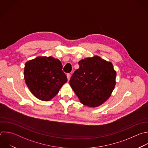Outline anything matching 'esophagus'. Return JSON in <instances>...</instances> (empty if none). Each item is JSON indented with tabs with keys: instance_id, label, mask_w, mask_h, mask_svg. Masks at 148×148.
<instances>
[{
	"instance_id": "34e87169",
	"label": "esophagus",
	"mask_w": 148,
	"mask_h": 148,
	"mask_svg": "<svg viewBox=\"0 0 148 148\" xmlns=\"http://www.w3.org/2000/svg\"><path fill=\"white\" fill-rule=\"evenodd\" d=\"M67 78H68V81H69V80H70V78H71V75L69 74V73H68L67 74Z\"/></svg>"
}]
</instances>
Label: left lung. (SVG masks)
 I'll list each match as a JSON object with an SVG mask.
<instances>
[{
    "instance_id": "obj_1",
    "label": "left lung",
    "mask_w": 148,
    "mask_h": 148,
    "mask_svg": "<svg viewBox=\"0 0 148 148\" xmlns=\"http://www.w3.org/2000/svg\"><path fill=\"white\" fill-rule=\"evenodd\" d=\"M79 65L70 79L71 87L82 104L88 107L102 105L116 84V72L112 64L94 56L80 60Z\"/></svg>"
}]
</instances>
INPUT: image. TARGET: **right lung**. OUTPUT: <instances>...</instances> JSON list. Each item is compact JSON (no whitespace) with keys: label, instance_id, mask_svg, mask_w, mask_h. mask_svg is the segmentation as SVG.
<instances>
[{"label":"right lung","instance_id":"right-lung-1","mask_svg":"<svg viewBox=\"0 0 148 148\" xmlns=\"http://www.w3.org/2000/svg\"><path fill=\"white\" fill-rule=\"evenodd\" d=\"M24 74L32 94L45 101L55 97L67 82L61 61L52 57H38L27 62Z\"/></svg>","mask_w":148,"mask_h":148}]
</instances>
